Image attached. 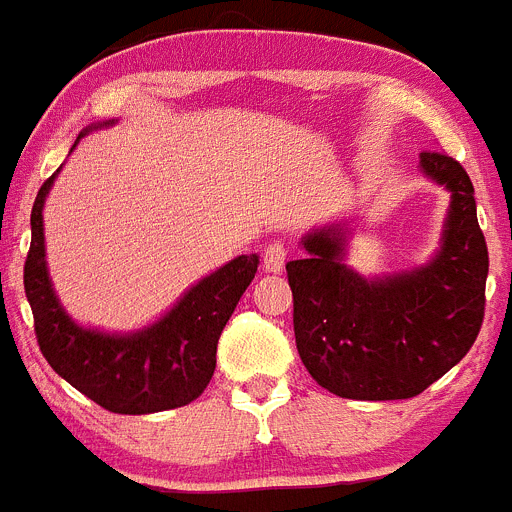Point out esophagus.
Wrapping results in <instances>:
<instances>
[{
	"instance_id": "1",
	"label": "esophagus",
	"mask_w": 512,
	"mask_h": 512,
	"mask_svg": "<svg viewBox=\"0 0 512 512\" xmlns=\"http://www.w3.org/2000/svg\"><path fill=\"white\" fill-rule=\"evenodd\" d=\"M285 260H288V245H285V240H272L267 242L265 250H262V267H265V272H283L285 267Z\"/></svg>"
}]
</instances>
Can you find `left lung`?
Here are the masks:
<instances>
[{
	"label": "left lung",
	"mask_w": 512,
	"mask_h": 512,
	"mask_svg": "<svg viewBox=\"0 0 512 512\" xmlns=\"http://www.w3.org/2000/svg\"><path fill=\"white\" fill-rule=\"evenodd\" d=\"M422 171L452 191L442 247L429 265L364 280L343 265V232L308 234L285 265L295 346L323 389L361 401L412 399L475 343L485 318L487 257L475 189L460 161L424 151Z\"/></svg>",
	"instance_id": "obj_1"
}]
</instances>
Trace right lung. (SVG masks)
I'll return each mask as SVG.
<instances>
[{
  "instance_id": "right-lung-1",
  "label": "right lung",
  "mask_w": 512,
  "mask_h": 512,
  "mask_svg": "<svg viewBox=\"0 0 512 512\" xmlns=\"http://www.w3.org/2000/svg\"><path fill=\"white\" fill-rule=\"evenodd\" d=\"M52 181L55 174L32 204V242L25 260V293L42 356L55 374L108 412L154 414L186 407L212 381L219 336L260 260L240 255L219 267L151 328L131 336L85 331L62 310L47 278L42 207Z\"/></svg>"
}]
</instances>
